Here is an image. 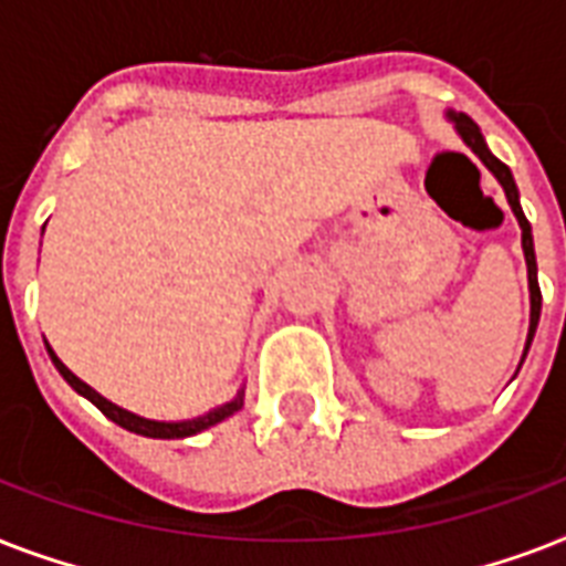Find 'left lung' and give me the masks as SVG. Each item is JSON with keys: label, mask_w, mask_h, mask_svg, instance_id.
Wrapping results in <instances>:
<instances>
[{"label": "left lung", "mask_w": 566, "mask_h": 566, "mask_svg": "<svg viewBox=\"0 0 566 566\" xmlns=\"http://www.w3.org/2000/svg\"><path fill=\"white\" fill-rule=\"evenodd\" d=\"M447 117L455 123V132L461 135V140H464V144L470 146L479 158H482L484 167L496 176V181H500L505 196H509L511 211H514L520 229H523V252H526V266H528V296H532V319H528V337H526V353H528L532 337H535L537 319H541V284H537V261H535V240H532V226H528L526 213H523V208H520V193H517V185H514V176H511L509 167H505V164H502L500 158L488 149L479 126H475L473 119L467 117V114H455V111H447Z\"/></svg>", "instance_id": "obj_1"}]
</instances>
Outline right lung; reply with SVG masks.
Segmentation results:
<instances>
[{
	"label": "right lung",
	"mask_w": 566,
	"mask_h": 566,
	"mask_svg": "<svg viewBox=\"0 0 566 566\" xmlns=\"http://www.w3.org/2000/svg\"><path fill=\"white\" fill-rule=\"evenodd\" d=\"M49 349V358H52V364L57 367V373L64 376V381L70 387H73L75 394H82L84 399H91L96 408H99L108 420H114L117 426H123V429L135 431V434H144V438H164V440H176V438H190V434H199V431L211 429V426H217V422H222L226 417H231L234 411H240L243 408V390H240L231 402L220 405V408H211L208 413H202V417H193V420H181V422H161V420H146V417H137V413L126 411V408H119V405L108 402L105 396L96 394L91 385H84L82 378L75 376L73 370H66L64 361L57 358L55 353H52V346L46 344Z\"/></svg>",
	"instance_id": "obj_1"
}]
</instances>
